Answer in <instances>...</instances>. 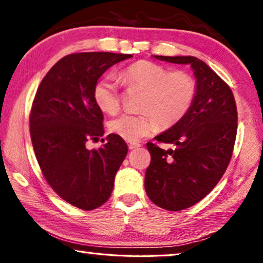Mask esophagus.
I'll use <instances>...</instances> for the list:
<instances>
[{
    "label": "esophagus",
    "mask_w": 263,
    "mask_h": 263,
    "mask_svg": "<svg viewBox=\"0 0 263 263\" xmlns=\"http://www.w3.org/2000/svg\"><path fill=\"white\" fill-rule=\"evenodd\" d=\"M128 148L130 149H135V148H138L140 147V144H138V142H128Z\"/></svg>",
    "instance_id": "obj_1"
}]
</instances>
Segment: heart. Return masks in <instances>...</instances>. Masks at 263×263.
<instances>
[{"instance_id":"obj_1","label":"heart","mask_w":263,"mask_h":263,"mask_svg":"<svg viewBox=\"0 0 263 263\" xmlns=\"http://www.w3.org/2000/svg\"><path fill=\"white\" fill-rule=\"evenodd\" d=\"M123 81L144 89L141 114H124L109 124L114 135L130 142L158 131L159 123L164 128L181 122L193 105L197 84L190 74L169 69L151 61H138L121 73ZM92 97L96 105L105 114L114 115L119 110L118 84L114 77L99 80L94 86Z\"/></svg>"}]
</instances>
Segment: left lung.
Returning a JSON list of instances; mask_svg holds the SVG:
<instances>
[{
    "instance_id": "1",
    "label": "left lung",
    "mask_w": 263,
    "mask_h": 263,
    "mask_svg": "<svg viewBox=\"0 0 263 263\" xmlns=\"http://www.w3.org/2000/svg\"><path fill=\"white\" fill-rule=\"evenodd\" d=\"M153 58L189 65L197 84L185 117L155 137L174 148L147 144L151 163L145 174L146 194L155 205L180 211L205 197L224 175L237 136V106L230 87L198 58Z\"/></svg>"
}]
</instances>
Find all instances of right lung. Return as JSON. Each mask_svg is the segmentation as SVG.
Here are the masks:
<instances>
[{
	"mask_svg": "<svg viewBox=\"0 0 263 263\" xmlns=\"http://www.w3.org/2000/svg\"><path fill=\"white\" fill-rule=\"evenodd\" d=\"M130 58L110 52L69 54L48 70L34 97L30 132L35 158L52 189L82 210L108 201L127 154L126 142L116 135L99 149H88L86 142L104 135L103 114L92 97L97 80Z\"/></svg>",
	"mask_w": 263,
	"mask_h": 263,
	"instance_id": "right-lung-1",
	"label": "right lung"
}]
</instances>
